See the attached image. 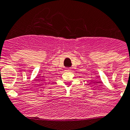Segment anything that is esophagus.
<instances>
[{
	"instance_id": "obj_1",
	"label": "esophagus",
	"mask_w": 130,
	"mask_h": 130,
	"mask_svg": "<svg viewBox=\"0 0 130 130\" xmlns=\"http://www.w3.org/2000/svg\"><path fill=\"white\" fill-rule=\"evenodd\" d=\"M71 68H67L66 71H71Z\"/></svg>"
}]
</instances>
